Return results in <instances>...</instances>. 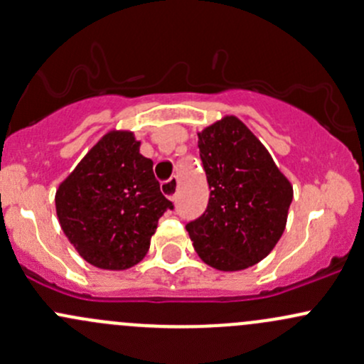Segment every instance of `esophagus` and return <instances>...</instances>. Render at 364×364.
Segmentation results:
<instances>
[{
    "instance_id": "esophagus-1",
    "label": "esophagus",
    "mask_w": 364,
    "mask_h": 364,
    "mask_svg": "<svg viewBox=\"0 0 364 364\" xmlns=\"http://www.w3.org/2000/svg\"><path fill=\"white\" fill-rule=\"evenodd\" d=\"M177 186H178L177 177H171V178H168V181L161 182L163 194H165L168 199H175V196H177Z\"/></svg>"
}]
</instances>
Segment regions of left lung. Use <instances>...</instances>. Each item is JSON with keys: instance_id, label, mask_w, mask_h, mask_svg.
<instances>
[{"instance_id": "left-lung-1", "label": "left lung", "mask_w": 364, "mask_h": 364, "mask_svg": "<svg viewBox=\"0 0 364 364\" xmlns=\"http://www.w3.org/2000/svg\"><path fill=\"white\" fill-rule=\"evenodd\" d=\"M198 136L210 199L186 229L203 262L218 271H241L279 241L293 189L260 140L234 116Z\"/></svg>"}]
</instances>
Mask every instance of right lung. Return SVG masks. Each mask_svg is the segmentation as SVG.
<instances>
[{
    "mask_svg": "<svg viewBox=\"0 0 364 364\" xmlns=\"http://www.w3.org/2000/svg\"><path fill=\"white\" fill-rule=\"evenodd\" d=\"M132 132H109L58 186L57 217L88 264L123 271L146 257L166 210L152 161Z\"/></svg>",
    "mask_w": 364,
    "mask_h": 364,
    "instance_id": "1",
    "label": "right lung"
}]
</instances>
